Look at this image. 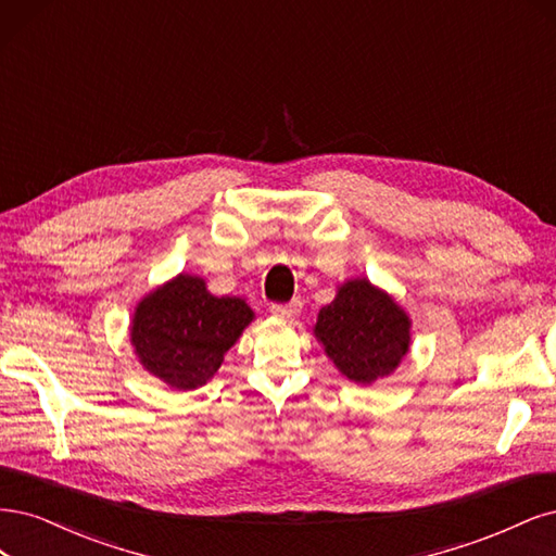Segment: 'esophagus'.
Wrapping results in <instances>:
<instances>
[{
    "instance_id": "34e87169",
    "label": "esophagus",
    "mask_w": 556,
    "mask_h": 556,
    "mask_svg": "<svg viewBox=\"0 0 556 556\" xmlns=\"http://www.w3.org/2000/svg\"><path fill=\"white\" fill-rule=\"evenodd\" d=\"M300 307H302L300 300H293V302H289V304H273L270 314L277 316V318H293V316L300 314Z\"/></svg>"
}]
</instances>
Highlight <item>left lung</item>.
Wrapping results in <instances>:
<instances>
[{
    "label": "left lung",
    "instance_id": "8db88e82",
    "mask_svg": "<svg viewBox=\"0 0 556 556\" xmlns=\"http://www.w3.org/2000/svg\"><path fill=\"white\" fill-rule=\"evenodd\" d=\"M314 334L346 379L369 386L400 367L410 346V318L369 279H349L318 312Z\"/></svg>",
    "mask_w": 556,
    "mask_h": 556
}]
</instances>
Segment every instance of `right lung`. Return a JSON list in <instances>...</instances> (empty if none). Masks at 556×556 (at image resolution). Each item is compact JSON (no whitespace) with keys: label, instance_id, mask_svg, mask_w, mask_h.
Segmentation results:
<instances>
[{"label":"right lung","instance_id":"1","mask_svg":"<svg viewBox=\"0 0 556 556\" xmlns=\"http://www.w3.org/2000/svg\"><path fill=\"white\" fill-rule=\"evenodd\" d=\"M252 320L254 312L242 298H217L205 279L177 275L138 302L131 344L156 379L193 390L217 374L226 351Z\"/></svg>","mask_w":556,"mask_h":556}]
</instances>
